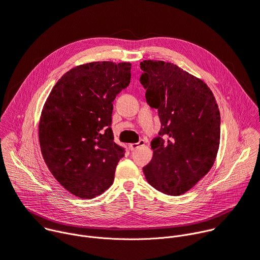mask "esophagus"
Here are the masks:
<instances>
[{
	"label": "esophagus",
	"instance_id": "34e87169",
	"mask_svg": "<svg viewBox=\"0 0 260 260\" xmlns=\"http://www.w3.org/2000/svg\"><path fill=\"white\" fill-rule=\"evenodd\" d=\"M144 144H145V141H144L143 139H140L137 143H132V144H130V148H131V150H135V149H137L138 147L143 146Z\"/></svg>",
	"mask_w": 260,
	"mask_h": 260
}]
</instances>
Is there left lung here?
<instances>
[{
    "label": "left lung",
    "mask_w": 260,
    "mask_h": 260,
    "mask_svg": "<svg viewBox=\"0 0 260 260\" xmlns=\"http://www.w3.org/2000/svg\"><path fill=\"white\" fill-rule=\"evenodd\" d=\"M140 83L147 104L161 124L152 139V159L143 167L147 182L159 192L181 195L211 169L219 145L220 116L209 87L173 63H140Z\"/></svg>",
    "instance_id": "1"
}]
</instances>
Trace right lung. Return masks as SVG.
Returning <instances> with one entry per match:
<instances>
[{"label":"right lung","instance_id":"right-lung-1","mask_svg":"<svg viewBox=\"0 0 260 260\" xmlns=\"http://www.w3.org/2000/svg\"><path fill=\"white\" fill-rule=\"evenodd\" d=\"M130 63L92 62L65 73L42 112L40 144L57 181L80 198H94L114 181L125 148L114 142L113 102L131 79Z\"/></svg>","mask_w":260,"mask_h":260}]
</instances>
